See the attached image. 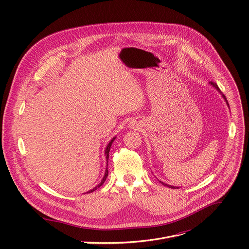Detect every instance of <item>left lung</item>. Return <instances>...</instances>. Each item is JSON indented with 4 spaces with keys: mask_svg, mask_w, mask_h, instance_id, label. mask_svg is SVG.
<instances>
[{
    "mask_svg": "<svg viewBox=\"0 0 249 249\" xmlns=\"http://www.w3.org/2000/svg\"><path fill=\"white\" fill-rule=\"evenodd\" d=\"M210 84H211V85H212V86H213V87H214V88H215V89H217V90H218V91H219V92H221V93H222V91H221V90H220V89H219V87H218V86H217V85H216V84H215V83H213V82H211V83H210ZM222 95H223V97H224V98H225V99H226V101H227V103H228V100H227V98H226V96H225V95H224V94H223V93H222ZM228 105H229V103H228ZM160 183H161V184H163V185H164V186H167V187H169V188H173V189H174V188H178V187H174V186H171V185H168V184H165V183H163V182H161V181H160Z\"/></svg>",
    "mask_w": 249,
    "mask_h": 249,
    "instance_id": "1",
    "label": "left lung"
}]
</instances>
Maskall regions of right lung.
<instances>
[{
	"instance_id": "add662e5",
	"label": "right lung",
	"mask_w": 249,
	"mask_h": 249,
	"mask_svg": "<svg viewBox=\"0 0 249 249\" xmlns=\"http://www.w3.org/2000/svg\"><path fill=\"white\" fill-rule=\"evenodd\" d=\"M115 140V138H113L110 142H109V144L107 145V147H106V149H105V156H106V160H107V163H108V158H109V151H110V147H111V145H112V143H113V141ZM108 165V164H107ZM108 176V168H106V170H105V173H104V176H103V178H102V180H101V182L97 185V186H95L93 189H91V190H89V191H88L87 193H90V192H92V191H94V190H96L98 187H100L103 183H104V181L106 180V177Z\"/></svg>"
}]
</instances>
